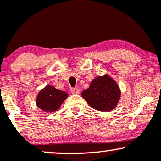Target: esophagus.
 <instances>
[{"instance_id":"1","label":"esophagus","mask_w":161,"mask_h":161,"mask_svg":"<svg viewBox=\"0 0 161 161\" xmlns=\"http://www.w3.org/2000/svg\"><path fill=\"white\" fill-rule=\"evenodd\" d=\"M71 92H72V94L77 95V94H79L80 91H79V88H71Z\"/></svg>"}]
</instances>
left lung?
Here are the masks:
<instances>
[{"mask_svg":"<svg viewBox=\"0 0 161 161\" xmlns=\"http://www.w3.org/2000/svg\"><path fill=\"white\" fill-rule=\"evenodd\" d=\"M81 95L92 108L109 112L118 104L121 92L117 83L110 75L105 74L94 79L89 88L85 89Z\"/></svg>","mask_w":161,"mask_h":161,"instance_id":"obj_1","label":"left lung"}]
</instances>
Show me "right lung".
<instances>
[{"mask_svg":"<svg viewBox=\"0 0 161 161\" xmlns=\"http://www.w3.org/2000/svg\"><path fill=\"white\" fill-rule=\"evenodd\" d=\"M68 97L65 92L55 88L47 85L38 92L36 98V104L38 108L46 113L57 111Z\"/></svg>","mask_w":161,"mask_h":161,"instance_id":"add662e5","label":"right lung"}]
</instances>
